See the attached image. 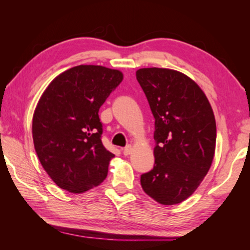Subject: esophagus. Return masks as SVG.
Masks as SVG:
<instances>
[{"instance_id": "esophagus-1", "label": "esophagus", "mask_w": 250, "mask_h": 250, "mask_svg": "<svg viewBox=\"0 0 250 250\" xmlns=\"http://www.w3.org/2000/svg\"><path fill=\"white\" fill-rule=\"evenodd\" d=\"M122 151H124V155H125V156H129L130 153L132 152V146H131V145L126 146L125 148H124V149H122Z\"/></svg>"}]
</instances>
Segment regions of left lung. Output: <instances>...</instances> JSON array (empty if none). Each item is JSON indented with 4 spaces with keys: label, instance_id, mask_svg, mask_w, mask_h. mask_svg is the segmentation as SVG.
Segmentation results:
<instances>
[{
    "label": "left lung",
    "instance_id": "obj_1",
    "mask_svg": "<svg viewBox=\"0 0 250 250\" xmlns=\"http://www.w3.org/2000/svg\"><path fill=\"white\" fill-rule=\"evenodd\" d=\"M136 79L155 117V166L141 176L145 193L162 205L188 199L209 171L216 148L213 108L199 84L169 68L146 67Z\"/></svg>",
    "mask_w": 250,
    "mask_h": 250
}]
</instances>
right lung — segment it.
<instances>
[{
  "label": "right lung",
  "mask_w": 250,
  "mask_h": 250,
  "mask_svg": "<svg viewBox=\"0 0 250 250\" xmlns=\"http://www.w3.org/2000/svg\"><path fill=\"white\" fill-rule=\"evenodd\" d=\"M124 74L101 65H77L52 81L36 105L32 135L42 167L71 193L97 187L115 157L101 141L99 109Z\"/></svg>",
  "instance_id": "obj_1"
}]
</instances>
